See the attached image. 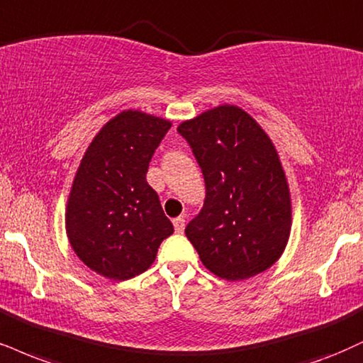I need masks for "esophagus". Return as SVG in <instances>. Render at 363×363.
<instances>
[{"label": "esophagus", "mask_w": 363, "mask_h": 363, "mask_svg": "<svg viewBox=\"0 0 363 363\" xmlns=\"http://www.w3.org/2000/svg\"><path fill=\"white\" fill-rule=\"evenodd\" d=\"M174 230H176V233H182L184 231V226H186V220L182 216H177L174 218Z\"/></svg>", "instance_id": "esophagus-1"}]
</instances>
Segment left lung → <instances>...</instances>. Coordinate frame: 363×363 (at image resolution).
Instances as JSON below:
<instances>
[{
    "label": "left lung",
    "instance_id": "left-lung-1",
    "mask_svg": "<svg viewBox=\"0 0 363 363\" xmlns=\"http://www.w3.org/2000/svg\"><path fill=\"white\" fill-rule=\"evenodd\" d=\"M206 181V201L186 226L209 272L243 281L272 267L292 226L289 182L274 142L252 115L220 104L182 121Z\"/></svg>",
    "mask_w": 363,
    "mask_h": 363
}]
</instances>
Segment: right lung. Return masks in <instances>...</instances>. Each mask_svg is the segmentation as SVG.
Returning a JSON list of instances; mask_svg holds the SVG:
<instances>
[{"label": "right lung", "mask_w": 363, "mask_h": 363, "mask_svg": "<svg viewBox=\"0 0 363 363\" xmlns=\"http://www.w3.org/2000/svg\"><path fill=\"white\" fill-rule=\"evenodd\" d=\"M172 121L123 110L101 126L82 155L65 204V233L82 264L126 281L154 264L174 226L147 182L148 162Z\"/></svg>", "instance_id": "right-lung-1"}]
</instances>
